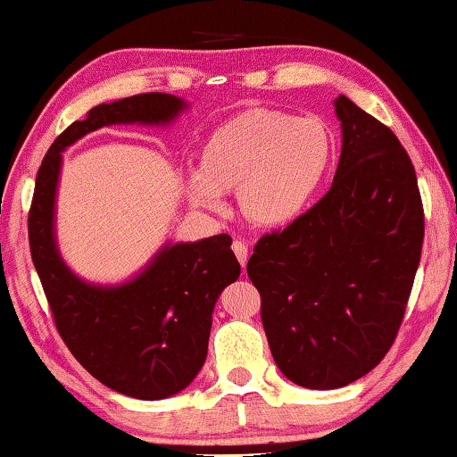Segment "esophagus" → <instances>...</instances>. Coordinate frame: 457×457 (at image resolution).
I'll list each match as a JSON object with an SVG mask.
<instances>
[{
  "instance_id": "esophagus-1",
  "label": "esophagus",
  "mask_w": 457,
  "mask_h": 457,
  "mask_svg": "<svg viewBox=\"0 0 457 457\" xmlns=\"http://www.w3.org/2000/svg\"><path fill=\"white\" fill-rule=\"evenodd\" d=\"M233 251H235V255L238 259V263H241V265L247 263V259H249L247 243H245V241H233Z\"/></svg>"
}]
</instances>
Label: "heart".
Returning <instances> with one entry per match:
<instances>
[{
    "mask_svg": "<svg viewBox=\"0 0 457 457\" xmlns=\"http://www.w3.org/2000/svg\"><path fill=\"white\" fill-rule=\"evenodd\" d=\"M333 159V135L319 118L253 108L206 138L186 192L195 206L214 210L224 192H237L251 222L282 227L311 206Z\"/></svg>",
    "mask_w": 457,
    "mask_h": 457,
    "instance_id": "heart-1",
    "label": "heart"
}]
</instances>
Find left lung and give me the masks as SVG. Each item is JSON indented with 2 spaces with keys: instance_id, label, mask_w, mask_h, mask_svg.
<instances>
[{
  "instance_id": "left-lung-1",
  "label": "left lung",
  "mask_w": 457,
  "mask_h": 457,
  "mask_svg": "<svg viewBox=\"0 0 457 457\" xmlns=\"http://www.w3.org/2000/svg\"><path fill=\"white\" fill-rule=\"evenodd\" d=\"M333 186L247 263L273 360L312 390L360 380L388 353L420 262L417 173L395 132L345 96Z\"/></svg>"
}]
</instances>
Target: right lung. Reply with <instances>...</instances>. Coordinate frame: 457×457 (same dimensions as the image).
Returning <instances> with one entry per match:
<instances>
[{"instance_id": "1", "label": "right lung", "mask_w": 457, "mask_h": 457, "mask_svg": "<svg viewBox=\"0 0 457 457\" xmlns=\"http://www.w3.org/2000/svg\"><path fill=\"white\" fill-rule=\"evenodd\" d=\"M184 108V100L170 94H140L91 108L86 120L54 138L42 159L28 214L32 262L61 339L96 380L140 400L178 395L204 366L214 304L241 273L233 238L165 245L120 286L83 282L61 259L54 238L61 151L102 126L167 124Z\"/></svg>"}]
</instances>
